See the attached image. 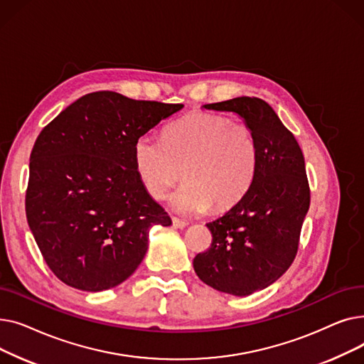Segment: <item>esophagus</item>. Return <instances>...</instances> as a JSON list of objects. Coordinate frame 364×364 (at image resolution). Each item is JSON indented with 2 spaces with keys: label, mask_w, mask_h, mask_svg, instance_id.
I'll return each instance as SVG.
<instances>
[{
  "label": "esophagus",
  "mask_w": 364,
  "mask_h": 364,
  "mask_svg": "<svg viewBox=\"0 0 364 364\" xmlns=\"http://www.w3.org/2000/svg\"><path fill=\"white\" fill-rule=\"evenodd\" d=\"M172 225H174L176 228H186L188 224L187 221H183V220H178V218H172Z\"/></svg>",
  "instance_id": "1"
}]
</instances>
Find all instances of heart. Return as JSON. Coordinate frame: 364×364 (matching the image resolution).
<instances>
[{"label":"heart","instance_id":"heart-1","mask_svg":"<svg viewBox=\"0 0 364 364\" xmlns=\"http://www.w3.org/2000/svg\"><path fill=\"white\" fill-rule=\"evenodd\" d=\"M259 151L254 132L223 114L198 112L171 124L164 139L141 134L134 144V165L147 192L161 199L181 177L169 198L181 214H202L236 205L251 188Z\"/></svg>","mask_w":364,"mask_h":364}]
</instances>
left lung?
I'll use <instances>...</instances> for the list:
<instances>
[{
    "label": "left lung",
    "instance_id": "obj_1",
    "mask_svg": "<svg viewBox=\"0 0 364 364\" xmlns=\"http://www.w3.org/2000/svg\"><path fill=\"white\" fill-rule=\"evenodd\" d=\"M203 107L239 114L254 132L259 159L247 193L206 224L213 243L195 257L193 269L211 288L247 296L274 283L295 259L310 208L304 155L294 134L261 99L236 97Z\"/></svg>",
    "mask_w": 364,
    "mask_h": 364
}]
</instances>
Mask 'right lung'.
<instances>
[{"label":"right lung","instance_id":"obj_1","mask_svg":"<svg viewBox=\"0 0 364 364\" xmlns=\"http://www.w3.org/2000/svg\"><path fill=\"white\" fill-rule=\"evenodd\" d=\"M183 105L95 91L41 131L29 162L26 218L63 283L100 292L136 272L153 225H171L134 165L136 140Z\"/></svg>","mask_w":364,"mask_h":364}]
</instances>
